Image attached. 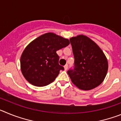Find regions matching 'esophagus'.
<instances>
[{
  "label": "esophagus",
  "mask_w": 121,
  "mask_h": 121,
  "mask_svg": "<svg viewBox=\"0 0 121 121\" xmlns=\"http://www.w3.org/2000/svg\"><path fill=\"white\" fill-rule=\"evenodd\" d=\"M64 69H65V70H67V69H68V64H67V65H65L64 66Z\"/></svg>",
  "instance_id": "obj_1"
}]
</instances>
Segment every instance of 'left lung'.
Returning a JSON list of instances; mask_svg holds the SVG:
<instances>
[{"instance_id":"1","label":"left lung","mask_w":121,"mask_h":121,"mask_svg":"<svg viewBox=\"0 0 121 121\" xmlns=\"http://www.w3.org/2000/svg\"><path fill=\"white\" fill-rule=\"evenodd\" d=\"M70 41L74 58L73 68L67 71L71 81L81 90L95 88L106 76L105 56L95 42L84 35L71 37Z\"/></svg>"}]
</instances>
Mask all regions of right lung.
<instances>
[{
	"label": "right lung",
	"instance_id": "1",
	"mask_svg": "<svg viewBox=\"0 0 121 121\" xmlns=\"http://www.w3.org/2000/svg\"><path fill=\"white\" fill-rule=\"evenodd\" d=\"M70 44L67 39L48 33L37 37L25 48L21 57V71L32 85L43 86L53 82L60 70L57 50Z\"/></svg>",
	"mask_w": 121,
	"mask_h": 121
}]
</instances>
